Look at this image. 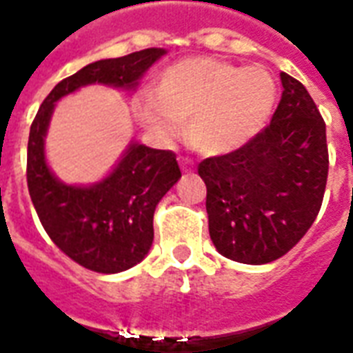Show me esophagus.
<instances>
[{
    "mask_svg": "<svg viewBox=\"0 0 353 353\" xmlns=\"http://www.w3.org/2000/svg\"><path fill=\"white\" fill-rule=\"evenodd\" d=\"M182 169H184V171H192V161L182 160Z\"/></svg>",
    "mask_w": 353,
    "mask_h": 353,
    "instance_id": "esophagus-1",
    "label": "esophagus"
}]
</instances>
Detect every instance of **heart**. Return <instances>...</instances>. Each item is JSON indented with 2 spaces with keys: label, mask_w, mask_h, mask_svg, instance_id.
Masks as SVG:
<instances>
[{
  "label": "heart",
  "mask_w": 353,
  "mask_h": 353,
  "mask_svg": "<svg viewBox=\"0 0 353 353\" xmlns=\"http://www.w3.org/2000/svg\"><path fill=\"white\" fill-rule=\"evenodd\" d=\"M279 89L262 66H238L208 55L186 57L165 66L156 91L134 100L139 123L169 141L182 132L205 154H229L245 147L266 128Z\"/></svg>",
  "instance_id": "b5f03b06"
}]
</instances>
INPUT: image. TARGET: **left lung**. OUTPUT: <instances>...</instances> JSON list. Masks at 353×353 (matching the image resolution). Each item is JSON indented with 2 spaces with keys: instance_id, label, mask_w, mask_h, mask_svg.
Listing matches in <instances>:
<instances>
[{
  "instance_id": "1",
  "label": "left lung",
  "mask_w": 353,
  "mask_h": 353,
  "mask_svg": "<svg viewBox=\"0 0 353 353\" xmlns=\"http://www.w3.org/2000/svg\"><path fill=\"white\" fill-rule=\"evenodd\" d=\"M283 94L270 126L245 147L199 165L208 230L230 261L266 264L314 223L327 180L325 124L298 79L281 72Z\"/></svg>"
}]
</instances>
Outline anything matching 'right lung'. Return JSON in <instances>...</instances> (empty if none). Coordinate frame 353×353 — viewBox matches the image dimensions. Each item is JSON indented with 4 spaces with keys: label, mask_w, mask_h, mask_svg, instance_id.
Segmentation results:
<instances>
[{
    "label": "right lung",
    "mask_w": 353,
    "mask_h": 353,
    "mask_svg": "<svg viewBox=\"0 0 353 353\" xmlns=\"http://www.w3.org/2000/svg\"><path fill=\"white\" fill-rule=\"evenodd\" d=\"M165 54L163 48H148L83 66L52 89L29 130L28 188L42 227L65 255L98 274H119L148 255L156 205L180 179L176 156L132 139L104 179L68 184L46 160L48 128L61 98L94 83L136 91Z\"/></svg>",
    "instance_id": "1"
}]
</instances>
